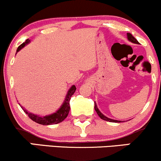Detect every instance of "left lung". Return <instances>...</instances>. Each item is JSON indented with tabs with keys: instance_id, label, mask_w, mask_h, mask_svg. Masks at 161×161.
<instances>
[{
	"instance_id": "left-lung-1",
	"label": "left lung",
	"mask_w": 161,
	"mask_h": 161,
	"mask_svg": "<svg viewBox=\"0 0 161 161\" xmlns=\"http://www.w3.org/2000/svg\"><path fill=\"white\" fill-rule=\"evenodd\" d=\"M127 37H128V39H129L130 42H133V43H135V44H138V42L137 41V39H135V38L133 36L131 35V33H127ZM94 104H95L94 105V109L96 110V112H97V114H98L99 116H100V118L102 119H103L105 121H108V122H121V121L111 119H109V118H108V117L105 116L103 114H102V113H101V112L100 111V110H99L98 108H97V104H96V103H94Z\"/></svg>"
}]
</instances>
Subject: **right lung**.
<instances>
[{
    "label": "right lung",
    "instance_id": "right-lung-1",
    "mask_svg": "<svg viewBox=\"0 0 161 161\" xmlns=\"http://www.w3.org/2000/svg\"><path fill=\"white\" fill-rule=\"evenodd\" d=\"M30 39H26L25 42H23V44H21L20 46L17 48V52H18L21 48H23L26 45L28 44L30 42ZM76 90V86L73 85L70 88L69 90L67 93V95L65 97V100H64L63 104L61 105V106L58 109V111L55 112V113H52L51 115H46V116H39V115L32 114L31 113H29L27 110H26L23 106H21L23 111L25 112L26 114L28 115V116L32 121H34L36 123L43 125H54V124H58L59 122H61L64 119L68 116V113L70 111V100H71V96L75 93Z\"/></svg>",
    "mask_w": 161,
    "mask_h": 161
}]
</instances>
